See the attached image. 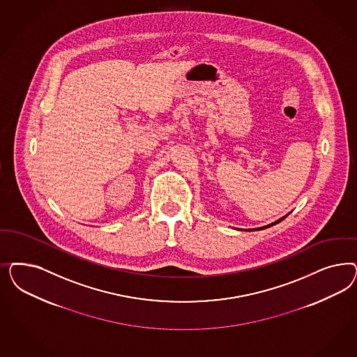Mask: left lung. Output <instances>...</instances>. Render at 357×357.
<instances>
[{"label":"left lung","mask_w":357,"mask_h":357,"mask_svg":"<svg viewBox=\"0 0 357 357\" xmlns=\"http://www.w3.org/2000/svg\"><path fill=\"white\" fill-rule=\"evenodd\" d=\"M285 217H288V214L285 215ZM285 217H282V218L277 219L276 222H273V223H271V225H266L264 227H260V229H252V230H263V229H266V227H271V226H273V225H277L278 222H281L282 219L285 218Z\"/></svg>","instance_id":"8db88e82"}]
</instances>
